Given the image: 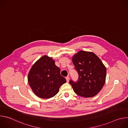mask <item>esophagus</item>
Returning <instances> with one entry per match:
<instances>
[{"label": "esophagus", "mask_w": 128, "mask_h": 128, "mask_svg": "<svg viewBox=\"0 0 128 128\" xmlns=\"http://www.w3.org/2000/svg\"><path fill=\"white\" fill-rule=\"evenodd\" d=\"M66 80H67V82H68L69 80V76L66 77Z\"/></svg>", "instance_id": "1"}]
</instances>
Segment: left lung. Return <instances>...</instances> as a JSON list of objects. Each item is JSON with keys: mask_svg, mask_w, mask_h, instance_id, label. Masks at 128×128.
Here are the masks:
<instances>
[{"mask_svg": "<svg viewBox=\"0 0 128 128\" xmlns=\"http://www.w3.org/2000/svg\"><path fill=\"white\" fill-rule=\"evenodd\" d=\"M72 60L79 76L78 82H69L74 92L84 98L96 96L105 82L106 69L104 65L94 52L84 50L74 54Z\"/></svg>", "mask_w": 128, "mask_h": 128, "instance_id": "left-lung-1", "label": "left lung"}]
</instances>
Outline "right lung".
I'll return each mask as SVG.
<instances>
[{
	"instance_id": "right-lung-1",
	"label": "right lung",
	"mask_w": 128,
	"mask_h": 128,
	"mask_svg": "<svg viewBox=\"0 0 128 128\" xmlns=\"http://www.w3.org/2000/svg\"><path fill=\"white\" fill-rule=\"evenodd\" d=\"M28 82L36 96L48 99L59 92V88L66 80L60 74V69L55 65L54 60L44 55L32 65Z\"/></svg>"
}]
</instances>
